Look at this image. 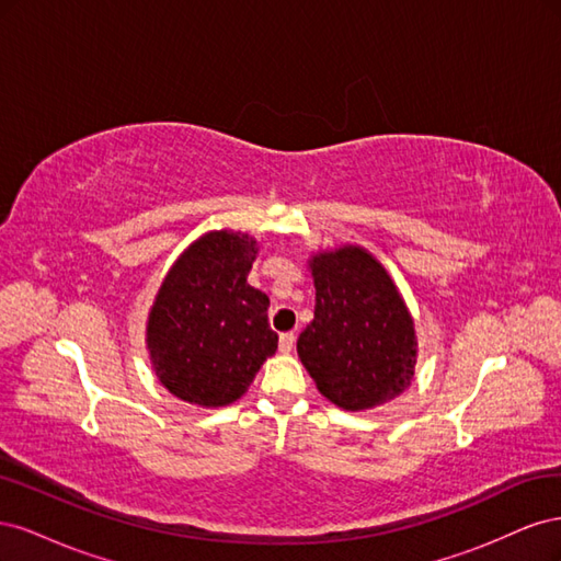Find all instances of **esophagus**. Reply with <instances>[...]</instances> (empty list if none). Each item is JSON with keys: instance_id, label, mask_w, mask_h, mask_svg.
<instances>
[{"instance_id": "obj_1", "label": "esophagus", "mask_w": 561, "mask_h": 561, "mask_svg": "<svg viewBox=\"0 0 561 561\" xmlns=\"http://www.w3.org/2000/svg\"><path fill=\"white\" fill-rule=\"evenodd\" d=\"M278 346H280V353H290L293 346H295V334L293 332H285L280 334L278 339Z\"/></svg>"}]
</instances>
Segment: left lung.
<instances>
[{
	"mask_svg": "<svg viewBox=\"0 0 561 561\" xmlns=\"http://www.w3.org/2000/svg\"><path fill=\"white\" fill-rule=\"evenodd\" d=\"M316 287L313 320L297 353L322 398L339 410L365 412L404 393L414 381V318L386 266L360 245L309 257Z\"/></svg>",
	"mask_w": 561,
	"mask_h": 561,
	"instance_id": "8db88e82",
	"label": "left lung"
}]
</instances>
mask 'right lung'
<instances>
[{
    "label": "right lung",
    "instance_id": "obj_1",
    "mask_svg": "<svg viewBox=\"0 0 561 561\" xmlns=\"http://www.w3.org/2000/svg\"><path fill=\"white\" fill-rule=\"evenodd\" d=\"M260 245L245 231L198 236L168 268L147 316L145 344L165 390L196 407L243 398L278 348L268 297L248 283Z\"/></svg>",
    "mask_w": 561,
    "mask_h": 561
}]
</instances>
